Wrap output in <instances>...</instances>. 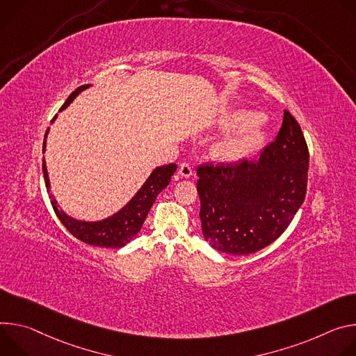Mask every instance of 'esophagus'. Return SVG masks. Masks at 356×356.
Returning <instances> with one entry per match:
<instances>
[{"label": "esophagus", "mask_w": 356, "mask_h": 356, "mask_svg": "<svg viewBox=\"0 0 356 356\" xmlns=\"http://www.w3.org/2000/svg\"><path fill=\"white\" fill-rule=\"evenodd\" d=\"M178 174H179L181 177H184V178H191V177L193 175V168H192V165H191V164H188V163H182V164L179 165Z\"/></svg>", "instance_id": "esophagus-1"}]
</instances>
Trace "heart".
<instances>
[{"label":"heart","mask_w":356,"mask_h":356,"mask_svg":"<svg viewBox=\"0 0 356 356\" xmlns=\"http://www.w3.org/2000/svg\"><path fill=\"white\" fill-rule=\"evenodd\" d=\"M223 126L229 130H242L239 134L220 141L213 154L220 161L236 163L250 155L264 140L261 115L250 110H238L229 114Z\"/></svg>","instance_id":"heart-1"}]
</instances>
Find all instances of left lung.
<instances>
[{"mask_svg": "<svg viewBox=\"0 0 356 356\" xmlns=\"http://www.w3.org/2000/svg\"><path fill=\"white\" fill-rule=\"evenodd\" d=\"M309 152L300 124L284 110L277 137L257 160L196 168L202 233L229 254H250L279 239L307 193Z\"/></svg>", "mask_w": 356, "mask_h": 356, "instance_id": "8db88e82", "label": "left lung"}]
</instances>
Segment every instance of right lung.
Wrapping results in <instances>:
<instances>
[{
  "label": "right lung",
  "instance_id": "add662e5",
  "mask_svg": "<svg viewBox=\"0 0 356 356\" xmlns=\"http://www.w3.org/2000/svg\"><path fill=\"white\" fill-rule=\"evenodd\" d=\"M89 88V85L85 86H79L72 95L67 97V100L63 103L60 110L66 108L69 103L81 93ZM56 115L52 118L51 123ZM48 134V130H47ZM47 134L44 138V152H45V145H47ZM177 171L175 164H168L164 167H158L152 171L149 178L145 181V184L141 186V189L136 193L134 198L115 215L100 220V222H81L76 220L66 213H63L58 205L56 201L54 200V196L49 195V200L52 204V208L59 218V220L63 223V226L74 236L76 239L82 241L83 243H88L90 246H99V248H123L126 246L134 236L140 232L152 204L155 202V198L171 181V177ZM42 172L45 178V185L47 189L49 191V178H48V171H47V164L45 160L42 161Z\"/></svg>",
  "mask_w": 356,
  "mask_h": 356
}]
</instances>
